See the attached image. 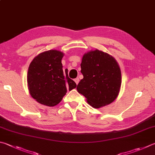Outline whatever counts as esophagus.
<instances>
[{"instance_id": "34e87169", "label": "esophagus", "mask_w": 155, "mask_h": 155, "mask_svg": "<svg viewBox=\"0 0 155 155\" xmlns=\"http://www.w3.org/2000/svg\"><path fill=\"white\" fill-rule=\"evenodd\" d=\"M74 82L76 83V84H77V85H78V83H79V78H74Z\"/></svg>"}]
</instances>
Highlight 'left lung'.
<instances>
[{"label":"left lung","instance_id":"1","mask_svg":"<svg viewBox=\"0 0 155 155\" xmlns=\"http://www.w3.org/2000/svg\"><path fill=\"white\" fill-rule=\"evenodd\" d=\"M83 78L77 89L94 108L108 105L116 99L121 85V73L114 59L99 50L83 55L81 64Z\"/></svg>","mask_w":155,"mask_h":155}]
</instances>
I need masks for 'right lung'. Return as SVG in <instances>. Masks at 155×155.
<instances>
[{"mask_svg":"<svg viewBox=\"0 0 155 155\" xmlns=\"http://www.w3.org/2000/svg\"><path fill=\"white\" fill-rule=\"evenodd\" d=\"M63 56L59 51H47L34 58L30 64L27 74L29 91L31 96L41 104H58L67 90L71 91L77 87L74 81L68 77V70H63Z\"/></svg>","mask_w":155,"mask_h":155,"instance_id":"add662e5","label":"right lung"}]
</instances>
